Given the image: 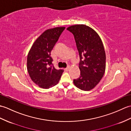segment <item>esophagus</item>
<instances>
[{
    "label": "esophagus",
    "instance_id": "34e87169",
    "mask_svg": "<svg viewBox=\"0 0 131 131\" xmlns=\"http://www.w3.org/2000/svg\"><path fill=\"white\" fill-rule=\"evenodd\" d=\"M69 69H70L69 67H67L66 68H65V71H69Z\"/></svg>",
    "mask_w": 131,
    "mask_h": 131
}]
</instances>
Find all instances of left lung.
I'll return each instance as SVG.
<instances>
[{
    "label": "left lung",
    "mask_w": 131,
    "mask_h": 131,
    "mask_svg": "<svg viewBox=\"0 0 131 131\" xmlns=\"http://www.w3.org/2000/svg\"><path fill=\"white\" fill-rule=\"evenodd\" d=\"M67 30L74 36L80 56V76L74 80L75 85L82 90L93 89L101 80L105 70V52L99 36L84 24H77Z\"/></svg>",
    "instance_id": "left-lung-1"
}]
</instances>
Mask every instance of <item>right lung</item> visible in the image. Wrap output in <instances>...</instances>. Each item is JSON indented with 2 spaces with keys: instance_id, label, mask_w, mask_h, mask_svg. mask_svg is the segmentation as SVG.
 Here are the masks:
<instances>
[{
  "instance_id": "right-lung-1",
  "label": "right lung",
  "mask_w": 131,
  "mask_h": 131,
  "mask_svg": "<svg viewBox=\"0 0 131 131\" xmlns=\"http://www.w3.org/2000/svg\"><path fill=\"white\" fill-rule=\"evenodd\" d=\"M65 27L47 29L39 36L27 56V70L32 80L40 88L49 89L59 83L63 72L57 70L52 62L51 51Z\"/></svg>"
}]
</instances>
